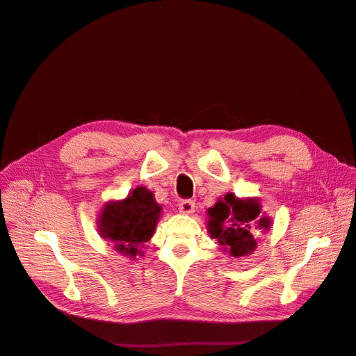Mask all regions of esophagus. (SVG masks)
I'll list each match as a JSON object with an SVG mask.
<instances>
[{"mask_svg":"<svg viewBox=\"0 0 356 356\" xmlns=\"http://www.w3.org/2000/svg\"><path fill=\"white\" fill-rule=\"evenodd\" d=\"M178 209H179V212H182V213L191 215L193 212H195V209H196V203L193 202V200H190V199L181 200L179 204H178Z\"/></svg>","mask_w":356,"mask_h":356,"instance_id":"obj_1","label":"esophagus"}]
</instances>
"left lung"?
<instances>
[{"mask_svg":"<svg viewBox=\"0 0 356 356\" xmlns=\"http://www.w3.org/2000/svg\"><path fill=\"white\" fill-rule=\"evenodd\" d=\"M208 233L233 257L251 254L257 248L252 230L272 229V220L261 213V204L254 197L239 199L227 193L208 209Z\"/></svg>","mask_w":356,"mask_h":356,"instance_id":"1","label":"left lung"}]
</instances>
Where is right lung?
Wrapping results in <instances>:
<instances>
[{"mask_svg":"<svg viewBox=\"0 0 356 356\" xmlns=\"http://www.w3.org/2000/svg\"><path fill=\"white\" fill-rule=\"evenodd\" d=\"M161 207L153 191L136 187L126 199L108 202L98 218L101 238L114 243V250L135 258L141 255V248L153 238L160 218Z\"/></svg>","mask_w":356,"mask_h":356,"instance_id":"add662e5","label":"right lung"}]
</instances>
